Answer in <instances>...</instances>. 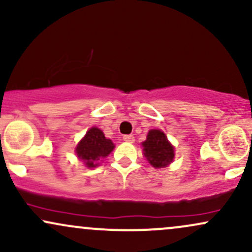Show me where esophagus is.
<instances>
[{
	"mask_svg": "<svg viewBox=\"0 0 252 252\" xmlns=\"http://www.w3.org/2000/svg\"><path fill=\"white\" fill-rule=\"evenodd\" d=\"M123 141L124 142H128V143H134L135 137L132 135H126V136H123Z\"/></svg>",
	"mask_w": 252,
	"mask_h": 252,
	"instance_id": "esophagus-1",
	"label": "esophagus"
}]
</instances>
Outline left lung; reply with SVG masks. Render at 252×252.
Wrapping results in <instances>:
<instances>
[{
	"mask_svg": "<svg viewBox=\"0 0 252 252\" xmlns=\"http://www.w3.org/2000/svg\"><path fill=\"white\" fill-rule=\"evenodd\" d=\"M142 147L144 156L154 168H163L173 162L175 156L174 147L161 130H149L147 140L142 142Z\"/></svg>",
	"mask_w": 252,
	"mask_h": 252,
	"instance_id": "left-lung-1",
	"label": "left lung"
}]
</instances>
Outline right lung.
I'll use <instances>...</instances> for the list:
<instances>
[{"label":"right lung","instance_id":"add662e5","mask_svg":"<svg viewBox=\"0 0 252 252\" xmlns=\"http://www.w3.org/2000/svg\"><path fill=\"white\" fill-rule=\"evenodd\" d=\"M115 148L111 140L104 136L100 129L92 126L76 147V154L88 168H94L99 164Z\"/></svg>","mask_w":252,"mask_h":252}]
</instances>
